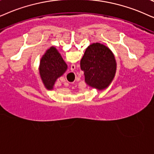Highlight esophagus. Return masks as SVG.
<instances>
[{
	"label": "esophagus",
	"mask_w": 154,
	"mask_h": 154,
	"mask_svg": "<svg viewBox=\"0 0 154 154\" xmlns=\"http://www.w3.org/2000/svg\"><path fill=\"white\" fill-rule=\"evenodd\" d=\"M72 66H74V67H75V65H71V67H72ZM67 85H68V84L67 83V84H66V85H65V86H67Z\"/></svg>",
	"instance_id": "esophagus-1"
}]
</instances>
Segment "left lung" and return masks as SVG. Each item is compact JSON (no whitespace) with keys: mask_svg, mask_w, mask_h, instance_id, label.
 Returning a JSON list of instances; mask_svg holds the SVG:
<instances>
[{"mask_svg":"<svg viewBox=\"0 0 154 154\" xmlns=\"http://www.w3.org/2000/svg\"><path fill=\"white\" fill-rule=\"evenodd\" d=\"M85 81L89 87L102 91L109 87L116 72L113 53L105 45L94 43L86 49L80 61Z\"/></svg>","mask_w":154,"mask_h":154,"instance_id":"1","label":"left lung"}]
</instances>
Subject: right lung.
Masks as SVG:
<instances>
[{
	"instance_id": "add662e5",
	"label": "right lung",
	"mask_w": 154,
	"mask_h": 154,
	"mask_svg": "<svg viewBox=\"0 0 154 154\" xmlns=\"http://www.w3.org/2000/svg\"><path fill=\"white\" fill-rule=\"evenodd\" d=\"M67 69V65L56 47L47 49L40 60L39 74L45 88L53 89L57 79L61 77Z\"/></svg>"
}]
</instances>
